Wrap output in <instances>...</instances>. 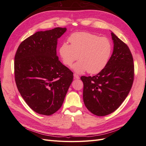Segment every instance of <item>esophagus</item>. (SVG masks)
Masks as SVG:
<instances>
[{
  "instance_id": "1",
  "label": "esophagus",
  "mask_w": 146,
  "mask_h": 146,
  "mask_svg": "<svg viewBox=\"0 0 146 146\" xmlns=\"http://www.w3.org/2000/svg\"><path fill=\"white\" fill-rule=\"evenodd\" d=\"M73 76H74V78H76V79H79V78H80V76H79L78 75H76V73L74 74Z\"/></svg>"
}]
</instances>
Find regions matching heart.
<instances>
[{"label": "heart", "mask_w": 146, "mask_h": 146, "mask_svg": "<svg viewBox=\"0 0 146 146\" xmlns=\"http://www.w3.org/2000/svg\"><path fill=\"white\" fill-rule=\"evenodd\" d=\"M70 44L63 42L59 52L63 63L71 66L74 61L80 59L72 68L81 74L87 71L96 74L106 67L112 52V43L109 39L95 34L80 32L71 35Z\"/></svg>", "instance_id": "heart-1"}]
</instances>
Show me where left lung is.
<instances>
[{"instance_id":"obj_1","label":"left lung","mask_w":146,"mask_h":146,"mask_svg":"<svg viewBox=\"0 0 146 146\" xmlns=\"http://www.w3.org/2000/svg\"><path fill=\"white\" fill-rule=\"evenodd\" d=\"M113 51L104 69L93 76L81 77L83 98L87 109L97 116H105L119 108L131 91L134 64L131 51L112 32Z\"/></svg>"}]
</instances>
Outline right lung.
<instances>
[{"instance_id":"1","label":"right lung","mask_w":146,"mask_h":146,"mask_svg":"<svg viewBox=\"0 0 146 146\" xmlns=\"http://www.w3.org/2000/svg\"><path fill=\"white\" fill-rule=\"evenodd\" d=\"M66 28L38 31L19 46L14 58L15 81L26 103L36 113L51 115L63 105L73 79L56 54L58 39Z\"/></svg>"}]
</instances>
